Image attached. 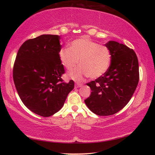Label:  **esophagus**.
Returning <instances> with one entry per match:
<instances>
[{
    "instance_id": "obj_1",
    "label": "esophagus",
    "mask_w": 155,
    "mask_h": 155,
    "mask_svg": "<svg viewBox=\"0 0 155 155\" xmlns=\"http://www.w3.org/2000/svg\"><path fill=\"white\" fill-rule=\"evenodd\" d=\"M82 85H83L82 83H75V87H76V88L80 87H81V86H82Z\"/></svg>"
}]
</instances>
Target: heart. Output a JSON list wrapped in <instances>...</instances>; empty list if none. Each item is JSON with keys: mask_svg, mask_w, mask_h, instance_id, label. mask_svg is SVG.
<instances>
[{"mask_svg": "<svg viewBox=\"0 0 155 155\" xmlns=\"http://www.w3.org/2000/svg\"><path fill=\"white\" fill-rule=\"evenodd\" d=\"M62 65L72 70L78 64L81 66L69 73L73 79L79 81L84 77L98 78L105 74L111 61V54L107 46L101 45L87 37L77 39L59 52Z\"/></svg>", "mask_w": 155, "mask_h": 155, "instance_id": "obj_1", "label": "heart"}]
</instances>
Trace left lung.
<instances>
[{"label":"left lung","instance_id":"obj_1","mask_svg":"<svg viewBox=\"0 0 155 155\" xmlns=\"http://www.w3.org/2000/svg\"><path fill=\"white\" fill-rule=\"evenodd\" d=\"M105 46L111 52V65L103 76L87 83L91 93L85 100L90 111L101 116L114 115L124 108L140 79L138 59L133 49L115 41Z\"/></svg>","mask_w":155,"mask_h":155}]
</instances>
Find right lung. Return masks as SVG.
Listing matches in <instances>:
<instances>
[{
	"mask_svg": "<svg viewBox=\"0 0 155 155\" xmlns=\"http://www.w3.org/2000/svg\"><path fill=\"white\" fill-rule=\"evenodd\" d=\"M60 37L41 35L28 40L20 46L13 69L14 84L21 101L31 111L49 117L64 106L74 87L65 83V73L59 57Z\"/></svg>",
	"mask_w": 155,
	"mask_h": 155,
	"instance_id": "right-lung-1",
	"label": "right lung"
}]
</instances>
